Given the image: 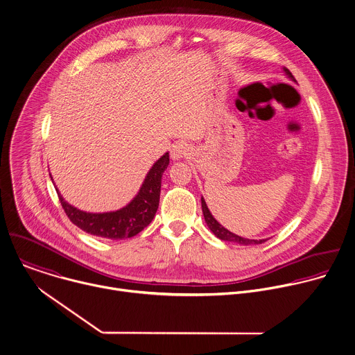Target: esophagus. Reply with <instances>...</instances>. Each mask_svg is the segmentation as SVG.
<instances>
[{"label": "esophagus", "mask_w": 355, "mask_h": 355, "mask_svg": "<svg viewBox=\"0 0 355 355\" xmlns=\"http://www.w3.org/2000/svg\"><path fill=\"white\" fill-rule=\"evenodd\" d=\"M189 152V146L184 142H177L173 145L171 148V159L173 160H180L182 159L184 156H187Z\"/></svg>", "instance_id": "34e87169"}]
</instances>
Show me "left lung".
Returning <instances> with one entry per match:
<instances>
[{"label":"left lung","instance_id":"1","mask_svg":"<svg viewBox=\"0 0 355 355\" xmlns=\"http://www.w3.org/2000/svg\"><path fill=\"white\" fill-rule=\"evenodd\" d=\"M285 73L288 74V77L289 78H292L293 81H296L295 80V77L292 76V73L288 70V69H285ZM202 210H203V216H205V221H206V224H207V227L210 228V231L218 238V239H221V241H227V242H235V243H239V245H245V246H248V245H260V243H263V242H266L267 239H260V241H256V239H248V238H242V236H239V235H235V234H232L231 231H228L227 228H224L214 217H213V214L210 213V210H209V207H207V205H206V202H205V199L202 198Z\"/></svg>","mask_w":355,"mask_h":355}]
</instances>
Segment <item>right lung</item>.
Wrapping results in <instances>:
<instances>
[{
	"mask_svg": "<svg viewBox=\"0 0 355 355\" xmlns=\"http://www.w3.org/2000/svg\"><path fill=\"white\" fill-rule=\"evenodd\" d=\"M170 163L164 153L149 170L137 196L123 209L109 213H87L69 205L58 192L60 205L69 220L87 234L105 239H124L139 234L153 220L160 199L162 175Z\"/></svg>",
	"mask_w": 355,
	"mask_h": 355,
	"instance_id": "add662e5",
	"label": "right lung"
}]
</instances>
